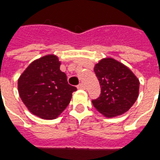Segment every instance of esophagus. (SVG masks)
Segmentation results:
<instances>
[{"label": "esophagus", "mask_w": 160, "mask_h": 160, "mask_svg": "<svg viewBox=\"0 0 160 160\" xmlns=\"http://www.w3.org/2000/svg\"><path fill=\"white\" fill-rule=\"evenodd\" d=\"M78 89H85L86 88H85V86H84L83 83H80L78 86Z\"/></svg>", "instance_id": "34e87169"}]
</instances>
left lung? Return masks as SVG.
<instances>
[{"instance_id":"8db88e82","label":"left lung","mask_w":160,"mask_h":160,"mask_svg":"<svg viewBox=\"0 0 160 160\" xmlns=\"http://www.w3.org/2000/svg\"><path fill=\"white\" fill-rule=\"evenodd\" d=\"M93 69L101 87L100 97L92 100L94 108L106 118L128 112L139 92V80L135 74L112 58L101 59Z\"/></svg>"}]
</instances>
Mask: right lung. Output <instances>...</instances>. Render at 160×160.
I'll return each instance as SVG.
<instances>
[{
    "instance_id": "right-lung-1",
    "label": "right lung",
    "mask_w": 160,
    "mask_h": 160,
    "mask_svg": "<svg viewBox=\"0 0 160 160\" xmlns=\"http://www.w3.org/2000/svg\"><path fill=\"white\" fill-rule=\"evenodd\" d=\"M60 65L58 56H43L30 63L18 78L21 99L30 112L42 119L59 117L77 90L68 84Z\"/></svg>"
}]
</instances>
